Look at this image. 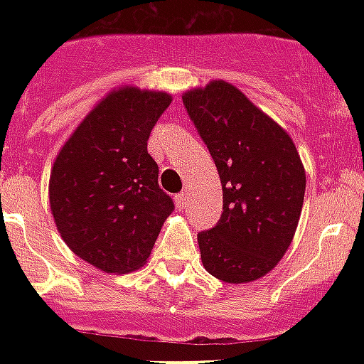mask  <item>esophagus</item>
<instances>
[{"mask_svg":"<svg viewBox=\"0 0 364 364\" xmlns=\"http://www.w3.org/2000/svg\"><path fill=\"white\" fill-rule=\"evenodd\" d=\"M176 205L179 208V210H185V208H187V194L185 193L176 194Z\"/></svg>","mask_w":364,"mask_h":364,"instance_id":"34e87169","label":"esophagus"}]
</instances>
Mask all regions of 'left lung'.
I'll use <instances>...</instances> for the list:
<instances>
[{"label":"left lung","mask_w":364,"mask_h":364,"mask_svg":"<svg viewBox=\"0 0 364 364\" xmlns=\"http://www.w3.org/2000/svg\"><path fill=\"white\" fill-rule=\"evenodd\" d=\"M210 149L223 187V215L198 234L202 264L227 283L274 270L289 249L304 204L306 171L293 139L227 81L183 94Z\"/></svg>","instance_id":"obj_1"}]
</instances>
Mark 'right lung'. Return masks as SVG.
<instances>
[{
  "instance_id": "obj_1",
  "label": "right lung",
  "mask_w": 364,
  "mask_h": 364,
  "mask_svg": "<svg viewBox=\"0 0 364 364\" xmlns=\"http://www.w3.org/2000/svg\"><path fill=\"white\" fill-rule=\"evenodd\" d=\"M171 96L126 87L94 105L56 154L48 202L65 245L105 274L147 262L173 202L147 139Z\"/></svg>"
}]
</instances>
